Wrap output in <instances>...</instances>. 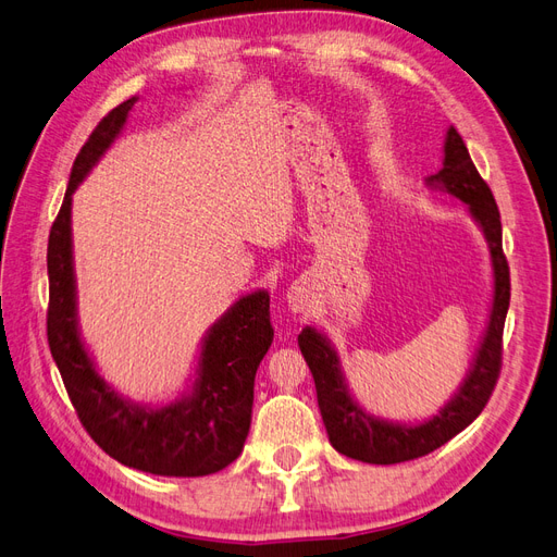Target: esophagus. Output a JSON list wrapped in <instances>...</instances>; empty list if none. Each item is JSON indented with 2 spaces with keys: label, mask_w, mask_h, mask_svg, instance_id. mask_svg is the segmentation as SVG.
Instances as JSON below:
<instances>
[{
  "label": "esophagus",
  "mask_w": 557,
  "mask_h": 557,
  "mask_svg": "<svg viewBox=\"0 0 557 557\" xmlns=\"http://www.w3.org/2000/svg\"><path fill=\"white\" fill-rule=\"evenodd\" d=\"M288 307L293 313L305 315L313 307V295L305 288V285H295V288H290L288 293Z\"/></svg>",
  "instance_id": "1"
}]
</instances>
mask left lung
I'll use <instances>...</instances> for the list:
<instances>
[{"mask_svg": "<svg viewBox=\"0 0 557 557\" xmlns=\"http://www.w3.org/2000/svg\"><path fill=\"white\" fill-rule=\"evenodd\" d=\"M430 190L446 193L467 205L471 221L479 225L491 250L493 267V299L487 323L458 391L432 418L420 423H399L367 413L356 395L350 393L342 369L339 352L323 330L307 325L297 342L305 356L318 395V409L330 436V444L352 460L369 465H395L423 458L434 448L450 442L467 425L476 420L491 399L502 364V332L509 311L511 283L509 264L502 252V223L495 197L487 183L479 176L469 150L453 125L446 129L442 170L428 176Z\"/></svg>", "mask_w": 557, "mask_h": 557, "instance_id": "obj_1", "label": "left lung"}]
</instances>
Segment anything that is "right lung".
<instances>
[{"mask_svg":"<svg viewBox=\"0 0 557 557\" xmlns=\"http://www.w3.org/2000/svg\"><path fill=\"white\" fill-rule=\"evenodd\" d=\"M139 97L117 104L81 148L48 237V346L83 428L125 467L156 476H207L244 450L256 372L274 342L269 293L242 295L201 336L190 383L162 407L139 404L99 374L78 325L72 201L78 185L121 137Z\"/></svg>","mask_w":557,"mask_h":557,"instance_id":"add662e5","label":"right lung"}]
</instances>
